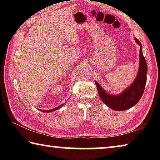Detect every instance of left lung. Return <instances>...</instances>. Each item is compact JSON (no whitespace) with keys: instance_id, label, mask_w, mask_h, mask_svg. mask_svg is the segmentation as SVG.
<instances>
[{"instance_id":"8db88e82","label":"left lung","mask_w":160,"mask_h":160,"mask_svg":"<svg viewBox=\"0 0 160 160\" xmlns=\"http://www.w3.org/2000/svg\"><path fill=\"white\" fill-rule=\"evenodd\" d=\"M135 42L140 45V66L138 73L132 85L118 95H111L106 92L98 83L95 82L100 98L108 107L116 111H123L133 107L139 102L145 90L147 81L148 66L142 54V44L135 38Z\"/></svg>"}]
</instances>
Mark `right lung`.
<instances>
[{"instance_id":"add662e5","label":"right lung","mask_w":160,"mask_h":160,"mask_svg":"<svg viewBox=\"0 0 160 160\" xmlns=\"http://www.w3.org/2000/svg\"><path fill=\"white\" fill-rule=\"evenodd\" d=\"M63 105H64V104H61V105H60V106H58V107L54 108V109H51V110H49V111H47V110L42 111V109H40V111H42V112H53V111H55V110H57V109H58L59 108H61L62 106H63Z\"/></svg>"}]
</instances>
